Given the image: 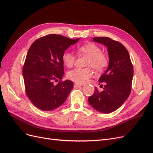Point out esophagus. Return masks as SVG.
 I'll return each mask as SVG.
<instances>
[{"label": "esophagus", "instance_id": "1", "mask_svg": "<svg viewBox=\"0 0 153 153\" xmlns=\"http://www.w3.org/2000/svg\"><path fill=\"white\" fill-rule=\"evenodd\" d=\"M83 84H76V83H75V84H74V86H75V87H80V86H82Z\"/></svg>", "mask_w": 153, "mask_h": 153}]
</instances>
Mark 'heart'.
Returning <instances> with one entry per match:
<instances>
[{
  "label": "heart",
  "instance_id": "heart-1",
  "mask_svg": "<svg viewBox=\"0 0 153 153\" xmlns=\"http://www.w3.org/2000/svg\"><path fill=\"white\" fill-rule=\"evenodd\" d=\"M77 50L79 53L89 57L86 62L87 66H91L97 71H102L108 66L107 56L97 45L92 43H87L78 47ZM62 59L64 65L71 68L75 63V56L72 52L66 51L62 54ZM92 75L93 72L89 68H75L68 72L67 77L76 84H82L86 82Z\"/></svg>",
  "mask_w": 153,
  "mask_h": 153
}]
</instances>
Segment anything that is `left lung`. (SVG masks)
Here are the masks:
<instances>
[{
	"label": "left lung",
	"instance_id": "8db88e82",
	"mask_svg": "<svg viewBox=\"0 0 153 153\" xmlns=\"http://www.w3.org/2000/svg\"><path fill=\"white\" fill-rule=\"evenodd\" d=\"M93 41L108 48L109 64L99 79L105 84L103 91L100 92L95 88L88 101L99 112L111 113L119 108L130 94L133 68L127 49L121 43L108 37H96Z\"/></svg>",
	"mask_w": 153,
	"mask_h": 153
}]
</instances>
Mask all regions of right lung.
Returning a JSON list of instances; mask_svg holds the SVG:
<instances>
[{
    "instance_id": "add662e5",
    "label": "right lung",
    "mask_w": 153,
    "mask_h": 153,
    "mask_svg": "<svg viewBox=\"0 0 153 153\" xmlns=\"http://www.w3.org/2000/svg\"><path fill=\"white\" fill-rule=\"evenodd\" d=\"M78 40L49 34L31 45L23 67V75L26 94L37 108L52 110L67 99L73 83L61 81L64 74L62 56L64 51ZM57 81L58 84L55 85Z\"/></svg>"
}]
</instances>
